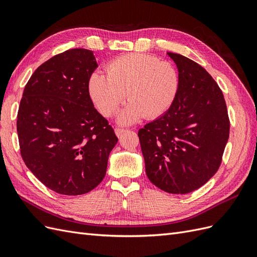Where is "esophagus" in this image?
Returning a JSON list of instances; mask_svg holds the SVG:
<instances>
[{
  "instance_id": "34e87169",
  "label": "esophagus",
  "mask_w": 257,
  "mask_h": 257,
  "mask_svg": "<svg viewBox=\"0 0 257 257\" xmlns=\"http://www.w3.org/2000/svg\"><path fill=\"white\" fill-rule=\"evenodd\" d=\"M114 131H115L116 136H122L124 133H125V132H126L127 130H126V128H123V127H116Z\"/></svg>"
}]
</instances>
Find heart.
Instances as JSON below:
<instances>
[{
	"mask_svg": "<svg viewBox=\"0 0 257 257\" xmlns=\"http://www.w3.org/2000/svg\"><path fill=\"white\" fill-rule=\"evenodd\" d=\"M106 73H93L88 82L89 94L100 113L111 116L124 99L131 98L119 115L130 124L144 116L159 118L174 105L180 88L176 67L166 61L144 53L124 54L106 66Z\"/></svg>",
	"mask_w": 257,
	"mask_h": 257,
	"instance_id": "b5f03b06",
	"label": "heart"
}]
</instances>
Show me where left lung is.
Segmentation results:
<instances>
[{
  "label": "left lung",
  "mask_w": 257,
  "mask_h": 257,
  "mask_svg": "<svg viewBox=\"0 0 257 257\" xmlns=\"http://www.w3.org/2000/svg\"><path fill=\"white\" fill-rule=\"evenodd\" d=\"M180 88L174 105L138 132L146 174L159 189L186 194L219 169L229 137L226 103L219 85L196 62L167 52Z\"/></svg>",
  "instance_id": "obj_1"
}]
</instances>
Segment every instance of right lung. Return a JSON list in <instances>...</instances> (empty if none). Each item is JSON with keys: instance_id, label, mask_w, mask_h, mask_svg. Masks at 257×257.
Here are the masks:
<instances>
[{"instance_id": "obj_1", "label": "right lung", "mask_w": 257, "mask_h": 257, "mask_svg": "<svg viewBox=\"0 0 257 257\" xmlns=\"http://www.w3.org/2000/svg\"><path fill=\"white\" fill-rule=\"evenodd\" d=\"M96 67L91 50L59 53L31 76L20 100L21 157L38 180L63 195L95 189L118 143L89 94L88 82Z\"/></svg>"}]
</instances>
